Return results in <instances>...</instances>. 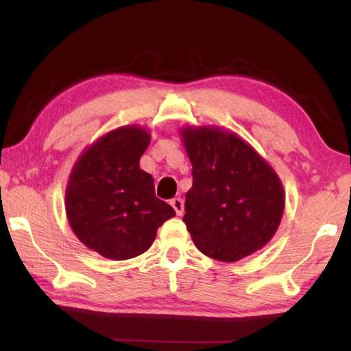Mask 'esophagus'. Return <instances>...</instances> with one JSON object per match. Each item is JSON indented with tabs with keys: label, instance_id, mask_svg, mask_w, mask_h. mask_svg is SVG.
I'll return each mask as SVG.
<instances>
[{
	"label": "esophagus",
	"instance_id": "34e87169",
	"mask_svg": "<svg viewBox=\"0 0 351 351\" xmlns=\"http://www.w3.org/2000/svg\"><path fill=\"white\" fill-rule=\"evenodd\" d=\"M171 206L174 208L176 214L177 215H182L184 214V201H182V198H174L171 199Z\"/></svg>",
	"mask_w": 351,
	"mask_h": 351
}]
</instances>
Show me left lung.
I'll list each match as a JSON object with an SVG mask.
<instances>
[{"label":"left lung","instance_id":"1","mask_svg":"<svg viewBox=\"0 0 351 351\" xmlns=\"http://www.w3.org/2000/svg\"><path fill=\"white\" fill-rule=\"evenodd\" d=\"M180 134L193 167L184 222L196 247L220 262L262 249L285 210L280 177L234 132L203 126Z\"/></svg>","mask_w":351,"mask_h":351}]
</instances>
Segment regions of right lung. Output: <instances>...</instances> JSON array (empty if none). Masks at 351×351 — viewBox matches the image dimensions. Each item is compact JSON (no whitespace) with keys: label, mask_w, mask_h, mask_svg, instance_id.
Returning a JSON list of instances; mask_svg holds the SVG:
<instances>
[{"label":"right lung","mask_w":351,"mask_h":351,"mask_svg":"<svg viewBox=\"0 0 351 351\" xmlns=\"http://www.w3.org/2000/svg\"><path fill=\"white\" fill-rule=\"evenodd\" d=\"M150 145L141 126L110 131L86 148L71 169L65 210L71 230L86 247L113 261L141 256L156 230L176 210L155 196V184L138 166Z\"/></svg>","instance_id":"add662e5"}]
</instances>
